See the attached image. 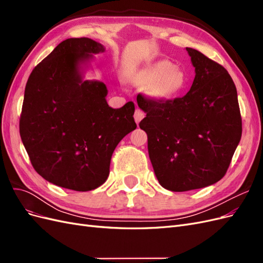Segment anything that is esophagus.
Masks as SVG:
<instances>
[{"label": "esophagus", "mask_w": 263, "mask_h": 263, "mask_svg": "<svg viewBox=\"0 0 263 263\" xmlns=\"http://www.w3.org/2000/svg\"><path fill=\"white\" fill-rule=\"evenodd\" d=\"M145 117V114H144V112H142V110H140L139 108H137L136 109V112H135V114H134V118H135V122H136L137 124L141 121L142 118Z\"/></svg>", "instance_id": "obj_1"}]
</instances>
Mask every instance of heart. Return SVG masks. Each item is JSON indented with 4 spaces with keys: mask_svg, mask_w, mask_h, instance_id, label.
Listing matches in <instances>:
<instances>
[{
    "mask_svg": "<svg viewBox=\"0 0 263 263\" xmlns=\"http://www.w3.org/2000/svg\"><path fill=\"white\" fill-rule=\"evenodd\" d=\"M130 79L138 85L150 86L151 97L159 101H166L177 97L184 89L186 83L184 72L166 60L154 62L135 71Z\"/></svg>",
    "mask_w": 263,
    "mask_h": 263,
    "instance_id": "b5f03b06",
    "label": "heart"
}]
</instances>
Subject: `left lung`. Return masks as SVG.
Instances as JSON below:
<instances>
[{
  "label": "left lung",
  "instance_id": "8db88e82",
  "mask_svg": "<svg viewBox=\"0 0 263 263\" xmlns=\"http://www.w3.org/2000/svg\"><path fill=\"white\" fill-rule=\"evenodd\" d=\"M195 78L183 98L154 101L137 95L146 113L148 153L161 186L173 192L218 182L241 138V116L232 77L219 63L186 48Z\"/></svg>",
  "mask_w": 263,
  "mask_h": 263
}]
</instances>
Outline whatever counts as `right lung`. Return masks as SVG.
<instances>
[{"mask_svg": "<svg viewBox=\"0 0 263 263\" xmlns=\"http://www.w3.org/2000/svg\"><path fill=\"white\" fill-rule=\"evenodd\" d=\"M104 51L90 38L66 39L27 80L21 138L36 172L54 185L80 192L102 185L118 142L137 127L133 102L112 108L104 83L83 80L82 66Z\"/></svg>", "mask_w": 263, "mask_h": 263, "instance_id": "add662e5", "label": "right lung"}]
</instances>
